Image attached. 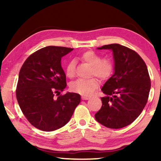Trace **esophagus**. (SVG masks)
<instances>
[{
    "mask_svg": "<svg viewBox=\"0 0 161 161\" xmlns=\"http://www.w3.org/2000/svg\"><path fill=\"white\" fill-rule=\"evenodd\" d=\"M81 99H82L83 100H88V99H90V97H86V96H82V97H81Z\"/></svg>",
    "mask_w": 161,
    "mask_h": 161,
    "instance_id": "1",
    "label": "esophagus"
}]
</instances>
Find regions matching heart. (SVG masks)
<instances>
[{
  "label": "heart",
  "mask_w": 161,
  "mask_h": 161,
  "mask_svg": "<svg viewBox=\"0 0 161 161\" xmlns=\"http://www.w3.org/2000/svg\"><path fill=\"white\" fill-rule=\"evenodd\" d=\"M80 58L92 66L91 75H95L101 80L107 79L112 73L113 65L108 59H102L99 54L93 51H86L81 54ZM75 72V62L71 60L66 67V75L68 77H74ZM99 86V81L96 78L89 80L80 79L70 84L73 92L84 96H90Z\"/></svg>",
  "instance_id": "obj_1"
}]
</instances>
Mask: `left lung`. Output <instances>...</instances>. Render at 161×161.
I'll return each instance as SVG.
<instances>
[{
    "label": "left lung",
    "mask_w": 161,
    "mask_h": 161,
    "mask_svg": "<svg viewBox=\"0 0 161 161\" xmlns=\"http://www.w3.org/2000/svg\"><path fill=\"white\" fill-rule=\"evenodd\" d=\"M113 54L114 75L102 88V108L95 114L99 124L110 129H121L135 121L148 101L151 80L148 68L138 54L119 44L98 47Z\"/></svg>",
    "instance_id": "8db88e82"
}]
</instances>
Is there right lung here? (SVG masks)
I'll use <instances>...</instances> for the list:
<instances>
[{
    "mask_svg": "<svg viewBox=\"0 0 161 161\" xmlns=\"http://www.w3.org/2000/svg\"><path fill=\"white\" fill-rule=\"evenodd\" d=\"M72 48L48 46L32 54L19 72L16 97L28 121L37 129L53 131L66 125L80 103L77 93L67 92L57 99L54 94L66 88L62 57Z\"/></svg>",
    "mask_w": 161,
    "mask_h": 161,
    "instance_id": "1",
    "label": "right lung"
}]
</instances>
